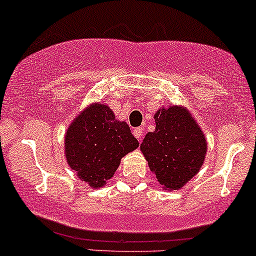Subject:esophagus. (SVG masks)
<instances>
[{
    "instance_id": "34e87169",
    "label": "esophagus",
    "mask_w": 256,
    "mask_h": 256,
    "mask_svg": "<svg viewBox=\"0 0 256 256\" xmlns=\"http://www.w3.org/2000/svg\"><path fill=\"white\" fill-rule=\"evenodd\" d=\"M134 135H135V138H138V142H141V141H142V135H144L142 128H134Z\"/></svg>"
}]
</instances>
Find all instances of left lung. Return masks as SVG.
Listing matches in <instances>:
<instances>
[{"label": "left lung", "instance_id": "left-lung-1", "mask_svg": "<svg viewBox=\"0 0 256 256\" xmlns=\"http://www.w3.org/2000/svg\"><path fill=\"white\" fill-rule=\"evenodd\" d=\"M156 130L144 136L141 151L150 170L167 190H180L204 161L207 141L184 109H161L154 115Z\"/></svg>", "mask_w": 256, "mask_h": 256}]
</instances>
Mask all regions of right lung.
<instances>
[{"label": "right lung", "mask_w": 256, "mask_h": 256, "mask_svg": "<svg viewBox=\"0 0 256 256\" xmlns=\"http://www.w3.org/2000/svg\"><path fill=\"white\" fill-rule=\"evenodd\" d=\"M138 146L130 128L102 104L88 108L66 135V157L72 170L92 187H102L118 170L121 158Z\"/></svg>", "instance_id": "add662e5"}]
</instances>
